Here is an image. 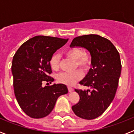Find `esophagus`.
Here are the masks:
<instances>
[{
  "label": "esophagus",
  "instance_id": "34e87169",
  "mask_svg": "<svg viewBox=\"0 0 134 134\" xmlns=\"http://www.w3.org/2000/svg\"><path fill=\"white\" fill-rule=\"evenodd\" d=\"M68 91H69V92H72V91H74V88H72V87H70V86H68Z\"/></svg>",
  "mask_w": 134,
  "mask_h": 134
}]
</instances>
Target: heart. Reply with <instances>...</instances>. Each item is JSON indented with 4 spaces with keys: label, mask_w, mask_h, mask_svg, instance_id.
<instances>
[{
    "label": "heart",
    "mask_w": 134,
    "mask_h": 134,
    "mask_svg": "<svg viewBox=\"0 0 134 134\" xmlns=\"http://www.w3.org/2000/svg\"><path fill=\"white\" fill-rule=\"evenodd\" d=\"M66 57L75 60L76 66L86 70L91 64V57L87 53L83 52L79 48H70L64 52ZM49 65L53 70L58 71L60 69V58L58 55H53L49 61ZM83 77V73L82 71L76 70L72 72H62L57 76V80L58 82L64 85L72 86L76 82L81 80Z\"/></svg>",
    "instance_id": "heart-1"
}]
</instances>
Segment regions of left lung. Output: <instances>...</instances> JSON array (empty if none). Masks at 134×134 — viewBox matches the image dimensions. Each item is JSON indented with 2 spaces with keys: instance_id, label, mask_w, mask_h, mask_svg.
<instances>
[{
  "instance_id": "left-lung-1",
  "label": "left lung",
  "mask_w": 134,
  "mask_h": 134,
  "mask_svg": "<svg viewBox=\"0 0 134 134\" xmlns=\"http://www.w3.org/2000/svg\"><path fill=\"white\" fill-rule=\"evenodd\" d=\"M70 46L87 49L92 65L88 74L79 82L91 87L92 91L75 89L80 100L72 109L79 118L95 119L104 113L115 97L121 70L120 55L109 40L94 34L76 37Z\"/></svg>"
}]
</instances>
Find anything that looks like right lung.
I'll return each instance as SVG.
<instances>
[{"instance_id": "add662e5", "label": "right lung", "mask_w": 134, "mask_h": 134, "mask_svg": "<svg viewBox=\"0 0 134 134\" xmlns=\"http://www.w3.org/2000/svg\"><path fill=\"white\" fill-rule=\"evenodd\" d=\"M68 39L38 35L21 45L13 56L12 73L14 92L21 109L30 118L39 119L52 112L58 98L68 93L64 84L42 87L43 82H53L49 61L57 49Z\"/></svg>"}]
</instances>
